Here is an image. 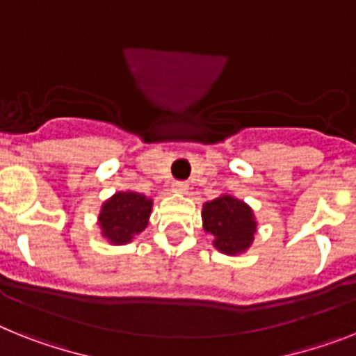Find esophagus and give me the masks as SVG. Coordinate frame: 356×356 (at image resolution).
<instances>
[{
  "label": "esophagus",
  "mask_w": 356,
  "mask_h": 356,
  "mask_svg": "<svg viewBox=\"0 0 356 356\" xmlns=\"http://www.w3.org/2000/svg\"><path fill=\"white\" fill-rule=\"evenodd\" d=\"M188 188H190V184L184 183V181H175V183H173V190L179 193H186Z\"/></svg>",
  "instance_id": "34e87169"
}]
</instances>
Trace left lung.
Instances as JSON below:
<instances>
[{"mask_svg": "<svg viewBox=\"0 0 356 356\" xmlns=\"http://www.w3.org/2000/svg\"><path fill=\"white\" fill-rule=\"evenodd\" d=\"M202 226L213 235V246L226 255L246 252L257 232L252 208L232 195L217 197L202 206Z\"/></svg>", "mask_w": 356, "mask_h": 356, "instance_id": "obj_1", "label": "left lung"}]
</instances>
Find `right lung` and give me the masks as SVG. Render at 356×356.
<instances>
[{
  "label": "right lung",
  "mask_w": 356,
  "mask_h": 356,
  "mask_svg": "<svg viewBox=\"0 0 356 356\" xmlns=\"http://www.w3.org/2000/svg\"><path fill=\"white\" fill-rule=\"evenodd\" d=\"M152 213V199L137 192H118L104 202L99 213L103 237L112 244H127L141 234Z\"/></svg>",
  "instance_id": "obj_1"
}]
</instances>
